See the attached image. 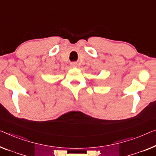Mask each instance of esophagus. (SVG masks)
Here are the masks:
<instances>
[{
    "label": "esophagus",
    "mask_w": 156,
    "mask_h": 156,
    "mask_svg": "<svg viewBox=\"0 0 156 156\" xmlns=\"http://www.w3.org/2000/svg\"><path fill=\"white\" fill-rule=\"evenodd\" d=\"M71 65L72 67H76L77 66V63H76V62H73V63L71 64Z\"/></svg>",
    "instance_id": "34e87169"
}]
</instances>
